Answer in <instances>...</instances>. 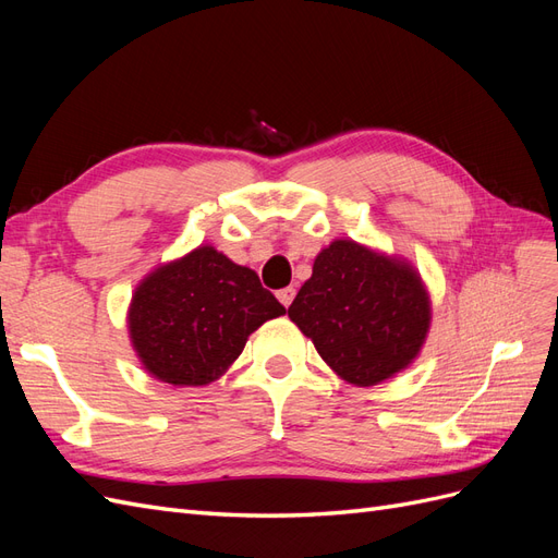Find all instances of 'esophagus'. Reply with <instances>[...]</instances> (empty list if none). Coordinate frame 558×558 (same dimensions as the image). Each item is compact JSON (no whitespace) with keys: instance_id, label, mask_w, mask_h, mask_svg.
Returning <instances> with one entry per match:
<instances>
[{"instance_id":"esophagus-1","label":"esophagus","mask_w":558,"mask_h":558,"mask_svg":"<svg viewBox=\"0 0 558 558\" xmlns=\"http://www.w3.org/2000/svg\"><path fill=\"white\" fill-rule=\"evenodd\" d=\"M277 298H279V302L283 307H289L291 302H293V298H295V289L293 286H289V289H281V291H277Z\"/></svg>"}]
</instances>
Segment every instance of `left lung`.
<instances>
[{"label":"left lung","instance_id":"left-lung-1","mask_svg":"<svg viewBox=\"0 0 558 558\" xmlns=\"http://www.w3.org/2000/svg\"><path fill=\"white\" fill-rule=\"evenodd\" d=\"M289 316L337 377L367 388L416 361L433 307L410 260L353 240H335L318 251Z\"/></svg>","mask_w":558,"mask_h":558}]
</instances>
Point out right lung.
<instances>
[{
	"mask_svg": "<svg viewBox=\"0 0 558 558\" xmlns=\"http://www.w3.org/2000/svg\"><path fill=\"white\" fill-rule=\"evenodd\" d=\"M286 314L251 267L211 244L160 263L137 283L128 335L142 367L172 386H207L240 359L251 332Z\"/></svg>",
	"mask_w": 558,
	"mask_h": 558,
	"instance_id": "obj_1",
	"label": "right lung"
}]
</instances>
